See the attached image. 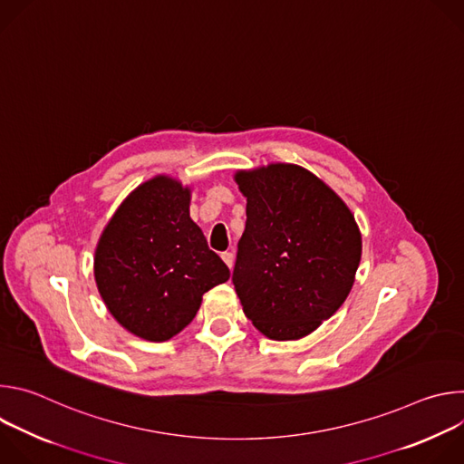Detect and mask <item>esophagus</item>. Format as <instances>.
I'll return each mask as SVG.
<instances>
[{
  "label": "esophagus",
  "instance_id": "34e87169",
  "mask_svg": "<svg viewBox=\"0 0 464 464\" xmlns=\"http://www.w3.org/2000/svg\"><path fill=\"white\" fill-rule=\"evenodd\" d=\"M233 258H235V255H233L231 251H224V253H222V260L227 264L229 270L233 268Z\"/></svg>",
  "mask_w": 464,
  "mask_h": 464
}]
</instances>
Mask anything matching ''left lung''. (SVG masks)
<instances>
[{
	"instance_id": "obj_1",
	"label": "left lung",
	"mask_w": 464,
	"mask_h": 464,
	"mask_svg": "<svg viewBox=\"0 0 464 464\" xmlns=\"http://www.w3.org/2000/svg\"><path fill=\"white\" fill-rule=\"evenodd\" d=\"M247 198L233 285L264 336L299 340L347 299L362 237L342 198L312 172L276 163L235 176Z\"/></svg>"
}]
</instances>
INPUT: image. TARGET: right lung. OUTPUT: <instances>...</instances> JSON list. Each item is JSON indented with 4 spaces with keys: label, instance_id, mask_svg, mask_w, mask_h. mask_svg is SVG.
<instances>
[{
    "label": "right lung",
    "instance_id": "obj_1",
    "mask_svg": "<svg viewBox=\"0 0 464 464\" xmlns=\"http://www.w3.org/2000/svg\"><path fill=\"white\" fill-rule=\"evenodd\" d=\"M188 200V188L165 176L140 185L95 251V281L108 310L149 342L178 334L202 295L229 279V268L190 220Z\"/></svg>",
    "mask_w": 464,
    "mask_h": 464
}]
</instances>
